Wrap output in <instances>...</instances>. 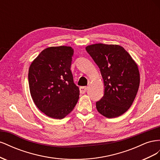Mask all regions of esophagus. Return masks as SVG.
Listing matches in <instances>:
<instances>
[{
  "mask_svg": "<svg viewBox=\"0 0 160 160\" xmlns=\"http://www.w3.org/2000/svg\"><path fill=\"white\" fill-rule=\"evenodd\" d=\"M88 87H86V86L81 87V88H80V92L81 93H85V92L87 91V90H88Z\"/></svg>",
  "mask_w": 160,
  "mask_h": 160,
  "instance_id": "esophagus-1",
  "label": "esophagus"
}]
</instances>
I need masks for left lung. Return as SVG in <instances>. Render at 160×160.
Here are the masks:
<instances>
[{"mask_svg": "<svg viewBox=\"0 0 160 160\" xmlns=\"http://www.w3.org/2000/svg\"><path fill=\"white\" fill-rule=\"evenodd\" d=\"M102 75L105 91L96 102L98 112L108 118L122 115L129 109L139 86V72L132 57L118 45L102 43L86 47Z\"/></svg>", "mask_w": 160, "mask_h": 160, "instance_id": "left-lung-1", "label": "left lung"}]
</instances>
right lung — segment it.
Here are the masks:
<instances>
[{
	"label": "right lung",
	"instance_id": "right-lung-1",
	"mask_svg": "<svg viewBox=\"0 0 160 160\" xmlns=\"http://www.w3.org/2000/svg\"><path fill=\"white\" fill-rule=\"evenodd\" d=\"M71 47H48L41 52L28 70L31 95L38 109L48 117L61 119L74 109L79 89L73 82Z\"/></svg>",
	"mask_w": 160,
	"mask_h": 160
}]
</instances>
